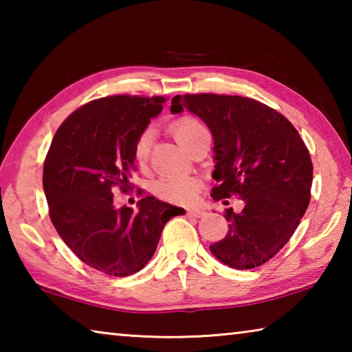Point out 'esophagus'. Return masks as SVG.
Returning a JSON list of instances; mask_svg holds the SVG:
<instances>
[{"label": "esophagus", "mask_w": 352, "mask_h": 352, "mask_svg": "<svg viewBox=\"0 0 352 352\" xmlns=\"http://www.w3.org/2000/svg\"><path fill=\"white\" fill-rule=\"evenodd\" d=\"M205 214V210H201V208H190V210H188V216L189 217H201Z\"/></svg>", "instance_id": "obj_1"}]
</instances>
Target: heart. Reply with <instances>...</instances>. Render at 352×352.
<instances>
[{"label": "heart", "mask_w": 352, "mask_h": 352, "mask_svg": "<svg viewBox=\"0 0 352 352\" xmlns=\"http://www.w3.org/2000/svg\"><path fill=\"white\" fill-rule=\"evenodd\" d=\"M174 135L177 141L186 148L197 141L200 136L210 135L206 126L197 118L184 116L180 118L174 124ZM153 142V130L146 129L142 130L138 140L135 142V158L140 164L147 163L151 157ZM199 190V180L190 175H178V177H166L158 180L153 184V192L157 197L172 204H188V201L195 199V194Z\"/></svg>", "instance_id": "obj_1"}]
</instances>
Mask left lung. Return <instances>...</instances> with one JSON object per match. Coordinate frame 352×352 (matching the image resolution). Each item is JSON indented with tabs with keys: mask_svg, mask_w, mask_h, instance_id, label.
I'll use <instances>...</instances> for the list:
<instances>
[{
	"mask_svg": "<svg viewBox=\"0 0 352 352\" xmlns=\"http://www.w3.org/2000/svg\"><path fill=\"white\" fill-rule=\"evenodd\" d=\"M199 116L214 140L212 199L239 195L243 210H226L228 233L210 245L225 265L248 270L270 261L295 233L309 206L311 155L281 113L254 99L223 94L172 98L170 111Z\"/></svg>",
	"mask_w": 352,
	"mask_h": 352,
	"instance_id": "8db88e82",
	"label": "left lung"
}]
</instances>
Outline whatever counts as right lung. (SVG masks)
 Instances as JSON below:
<instances>
[{"label": "right lung", "instance_id": "1", "mask_svg": "<svg viewBox=\"0 0 352 352\" xmlns=\"http://www.w3.org/2000/svg\"><path fill=\"white\" fill-rule=\"evenodd\" d=\"M164 100L110 96L88 102L65 119L46 155L43 189L52 225L77 258L107 275L140 272L166 222L184 212L153 195L140 200L138 212L113 204V188L130 186L135 142Z\"/></svg>", "mask_w": 352, "mask_h": 352}]
</instances>
